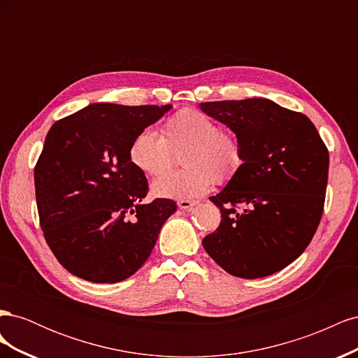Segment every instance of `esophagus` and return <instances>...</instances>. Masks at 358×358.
I'll list each match as a JSON object with an SVG mask.
<instances>
[{
	"label": "esophagus",
	"instance_id": "34e87169",
	"mask_svg": "<svg viewBox=\"0 0 358 358\" xmlns=\"http://www.w3.org/2000/svg\"><path fill=\"white\" fill-rule=\"evenodd\" d=\"M196 204H197V201H189V200H180L178 203L179 209H182V210H191Z\"/></svg>",
	"mask_w": 358,
	"mask_h": 358
}]
</instances>
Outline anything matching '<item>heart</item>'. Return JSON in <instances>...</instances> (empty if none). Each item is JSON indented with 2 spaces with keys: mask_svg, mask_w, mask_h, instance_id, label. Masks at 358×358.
I'll list each match as a JSON object with an SVG mask.
<instances>
[{
  "mask_svg": "<svg viewBox=\"0 0 358 358\" xmlns=\"http://www.w3.org/2000/svg\"><path fill=\"white\" fill-rule=\"evenodd\" d=\"M164 137L150 128L142 129L129 145V161L150 176L160 175L172 162V152L183 148L180 160L185 169L169 172L152 182L154 196L194 200L216 183L229 182L243 162L242 145L236 134L222 131L218 122L197 109H182L164 124Z\"/></svg>",
  "mask_w": 358,
  "mask_h": 358,
  "instance_id": "b5f03b06",
  "label": "heart"
}]
</instances>
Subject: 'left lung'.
<instances>
[{
    "mask_svg": "<svg viewBox=\"0 0 358 358\" xmlns=\"http://www.w3.org/2000/svg\"><path fill=\"white\" fill-rule=\"evenodd\" d=\"M239 138L243 162L210 201L221 224L203 239L216 264L243 279L273 275L301 255L321 221L329 150L310 119L267 99L200 103Z\"/></svg>",
    "mask_w": 358,
    "mask_h": 358,
    "instance_id": "obj_1",
    "label": "left lung"
}]
</instances>
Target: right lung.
Instances as JSON below:
<instances>
[{
    "label": "right lung",
    "mask_w": 358,
    "mask_h": 358,
    "mask_svg": "<svg viewBox=\"0 0 358 358\" xmlns=\"http://www.w3.org/2000/svg\"><path fill=\"white\" fill-rule=\"evenodd\" d=\"M171 109L92 103L52 125L34 169L41 230L74 276L115 284L134 275L176 203H143L148 180L129 161L133 138Z\"/></svg>",
    "instance_id": "obj_1"
}]
</instances>
